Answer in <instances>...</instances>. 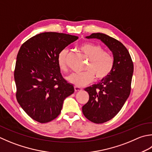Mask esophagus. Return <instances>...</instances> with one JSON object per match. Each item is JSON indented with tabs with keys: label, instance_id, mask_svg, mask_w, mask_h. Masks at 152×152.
Returning <instances> with one entry per match:
<instances>
[{
	"label": "esophagus",
	"instance_id": "obj_1",
	"mask_svg": "<svg viewBox=\"0 0 152 152\" xmlns=\"http://www.w3.org/2000/svg\"><path fill=\"white\" fill-rule=\"evenodd\" d=\"M74 90H75V91H80L82 90V88H79V87H76V86H75V87H74Z\"/></svg>",
	"mask_w": 152,
	"mask_h": 152
}]
</instances>
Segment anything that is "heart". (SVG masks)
<instances>
[{"label":"heart","instance_id":"1","mask_svg":"<svg viewBox=\"0 0 152 152\" xmlns=\"http://www.w3.org/2000/svg\"><path fill=\"white\" fill-rule=\"evenodd\" d=\"M80 50L89 58L86 67V71L80 74H72L68 77V80L76 87H83L93 81L95 77L97 80L107 78L114 66V58L110 53L104 51L102 46L92 43L80 45ZM68 50H62L57 56L58 67L63 72L67 71Z\"/></svg>","mask_w":152,"mask_h":152}]
</instances>
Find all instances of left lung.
Returning a JSON list of instances; mask_svg holds the SVG:
<instances>
[{
	"label": "left lung",
	"mask_w": 152,
	"mask_h": 152,
	"mask_svg": "<svg viewBox=\"0 0 152 152\" xmlns=\"http://www.w3.org/2000/svg\"><path fill=\"white\" fill-rule=\"evenodd\" d=\"M86 38L100 39L111 50L114 58L111 74L97 84L85 88L90 98L82 107L83 114L93 123L101 124L112 119L129 97L134 65L129 50L118 40L102 33Z\"/></svg>",
	"instance_id": "obj_1"
}]
</instances>
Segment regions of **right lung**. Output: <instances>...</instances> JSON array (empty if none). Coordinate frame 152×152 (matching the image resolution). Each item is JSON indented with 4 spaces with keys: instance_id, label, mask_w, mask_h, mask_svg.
<instances>
[{
    "instance_id": "add662e5",
    "label": "right lung",
    "mask_w": 152,
    "mask_h": 152,
    "mask_svg": "<svg viewBox=\"0 0 152 152\" xmlns=\"http://www.w3.org/2000/svg\"><path fill=\"white\" fill-rule=\"evenodd\" d=\"M78 39L75 35L45 32L22 44L14 70L16 99L32 119L46 123L61 113L64 99L74 92L57 62L58 53Z\"/></svg>"
}]
</instances>
